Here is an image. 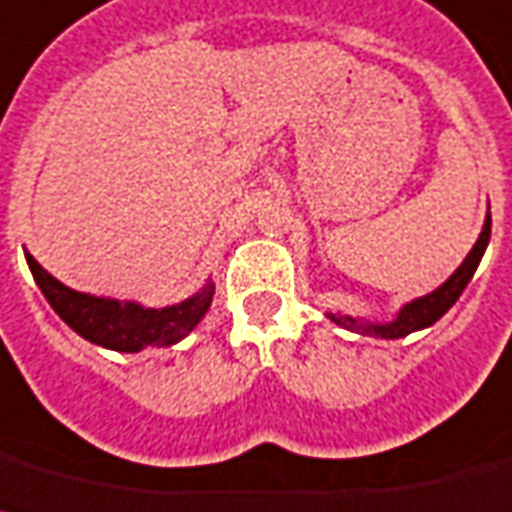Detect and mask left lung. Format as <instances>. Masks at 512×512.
I'll return each mask as SVG.
<instances>
[{
  "label": "left lung",
  "instance_id": "1",
  "mask_svg": "<svg viewBox=\"0 0 512 512\" xmlns=\"http://www.w3.org/2000/svg\"><path fill=\"white\" fill-rule=\"evenodd\" d=\"M489 235H492V216H486L484 230L478 235L473 251L465 256V261L457 267V272L449 277L441 288H436L433 293L423 298H415L412 304H407L402 312L396 314L394 322H386V325H362L354 317H335L330 314V320L338 322V325L349 327V330H357L362 335H375V338H404V335L415 333V330H423V327H431L433 322L441 320L444 314L452 309L457 298L463 296L465 285L470 282L473 272L478 269V261L484 256L486 245H489Z\"/></svg>",
  "mask_w": 512,
  "mask_h": 512
}]
</instances>
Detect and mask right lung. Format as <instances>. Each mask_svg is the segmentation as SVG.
Returning a JSON list of instances; mask_svg holds the SVG:
<instances>
[{
    "label": "right lung",
    "mask_w": 512,
    "mask_h": 512,
    "mask_svg": "<svg viewBox=\"0 0 512 512\" xmlns=\"http://www.w3.org/2000/svg\"><path fill=\"white\" fill-rule=\"evenodd\" d=\"M26 261L36 285L42 288L49 306L60 314V320L73 327L81 338L113 351L137 354L147 346H171L182 341L192 327L203 320L214 298V285L208 282L206 288L182 304L166 306V309H145L132 301L121 304L116 298H97L71 290L47 275L31 253H26Z\"/></svg>",
    "instance_id": "right-lung-1"
}]
</instances>
